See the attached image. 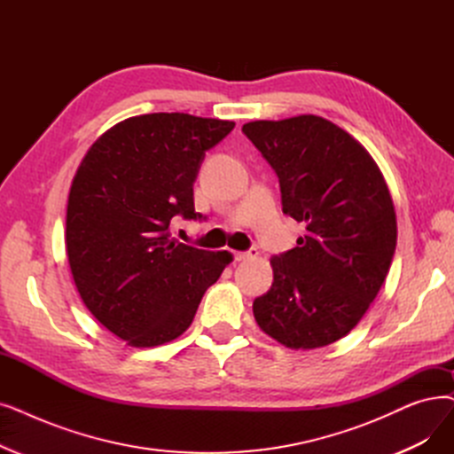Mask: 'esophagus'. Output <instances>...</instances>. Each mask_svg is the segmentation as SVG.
Instances as JSON below:
<instances>
[{"label": "esophagus", "mask_w": 454, "mask_h": 454, "mask_svg": "<svg viewBox=\"0 0 454 454\" xmlns=\"http://www.w3.org/2000/svg\"><path fill=\"white\" fill-rule=\"evenodd\" d=\"M255 254H258V250L255 248H248L245 252H233V262H247V260L254 258Z\"/></svg>", "instance_id": "obj_1"}]
</instances>
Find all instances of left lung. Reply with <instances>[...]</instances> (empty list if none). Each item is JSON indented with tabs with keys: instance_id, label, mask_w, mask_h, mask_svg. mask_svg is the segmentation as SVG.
<instances>
[{
	"instance_id": "8db88e82",
	"label": "left lung",
	"mask_w": 454,
	"mask_h": 454,
	"mask_svg": "<svg viewBox=\"0 0 454 454\" xmlns=\"http://www.w3.org/2000/svg\"><path fill=\"white\" fill-rule=\"evenodd\" d=\"M243 133L278 176L282 211L306 224L297 247L272 255L270 289L254 317L289 348L341 340L377 297L397 245V221L367 150L321 116L255 121Z\"/></svg>"
}]
</instances>
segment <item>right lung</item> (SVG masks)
<instances>
[{"instance_id": "add662e5", "label": "right lung", "mask_w": 454, "mask_h": 454, "mask_svg": "<svg viewBox=\"0 0 454 454\" xmlns=\"http://www.w3.org/2000/svg\"><path fill=\"white\" fill-rule=\"evenodd\" d=\"M233 122L185 113L131 116L87 152L68 196L67 252L89 311L131 347L189 328L231 255L170 239L174 216L202 221L192 185Z\"/></svg>"}]
</instances>
